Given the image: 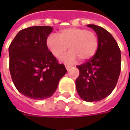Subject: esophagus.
<instances>
[{
    "instance_id": "obj_1",
    "label": "esophagus",
    "mask_w": 130,
    "mask_h": 130,
    "mask_svg": "<svg viewBox=\"0 0 130 130\" xmlns=\"http://www.w3.org/2000/svg\"><path fill=\"white\" fill-rule=\"evenodd\" d=\"M65 67L67 69V70H69L70 68H72V66H70V65H68V64H65Z\"/></svg>"
}]
</instances>
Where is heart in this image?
<instances>
[{"mask_svg":"<svg viewBox=\"0 0 130 130\" xmlns=\"http://www.w3.org/2000/svg\"><path fill=\"white\" fill-rule=\"evenodd\" d=\"M47 48L55 57L61 58L69 49L71 51L61 58L64 62L71 63L79 58L85 61L92 58L99 45L96 33L84 28L69 27L61 29L58 36L51 34L46 40Z\"/></svg>","mask_w":130,"mask_h":130,"instance_id":"obj_1","label":"heart"}]
</instances>
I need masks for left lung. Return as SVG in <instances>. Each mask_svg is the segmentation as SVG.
I'll return each instance as SVG.
<instances>
[{"instance_id": "1", "label": "left lung", "mask_w": 130, "mask_h": 130, "mask_svg": "<svg viewBox=\"0 0 130 130\" xmlns=\"http://www.w3.org/2000/svg\"><path fill=\"white\" fill-rule=\"evenodd\" d=\"M98 36L99 45L95 56L77 66L79 75L76 88L80 98L87 101H99L115 88L121 72V51L113 36L104 28L87 24Z\"/></svg>"}]
</instances>
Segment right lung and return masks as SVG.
Segmentation results:
<instances>
[{
    "label": "right lung",
    "instance_id": "1",
    "mask_svg": "<svg viewBox=\"0 0 130 130\" xmlns=\"http://www.w3.org/2000/svg\"><path fill=\"white\" fill-rule=\"evenodd\" d=\"M50 26H35L19 31L8 47L9 70L18 91L34 100L50 98L67 73L48 50Z\"/></svg>",
    "mask_w": 130,
    "mask_h": 130
}]
</instances>
